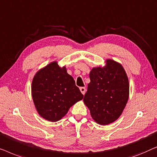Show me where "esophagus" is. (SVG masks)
Masks as SVG:
<instances>
[{"instance_id":"esophagus-1","label":"esophagus","mask_w":157,"mask_h":157,"mask_svg":"<svg viewBox=\"0 0 157 157\" xmlns=\"http://www.w3.org/2000/svg\"><path fill=\"white\" fill-rule=\"evenodd\" d=\"M79 90H80V92H82V94H85V92H86L85 87H82L79 88Z\"/></svg>"}]
</instances>
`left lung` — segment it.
<instances>
[{"instance_id":"left-lung-1","label":"left lung","mask_w":157,"mask_h":157,"mask_svg":"<svg viewBox=\"0 0 157 157\" xmlns=\"http://www.w3.org/2000/svg\"><path fill=\"white\" fill-rule=\"evenodd\" d=\"M83 101L94 121L107 125L122 114L129 95V83L123 66L112 59L93 67Z\"/></svg>"}]
</instances>
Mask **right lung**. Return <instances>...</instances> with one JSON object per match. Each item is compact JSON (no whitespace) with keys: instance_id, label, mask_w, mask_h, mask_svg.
<instances>
[{"instance_id":"obj_1","label":"right lung","mask_w":157,"mask_h":157,"mask_svg":"<svg viewBox=\"0 0 157 157\" xmlns=\"http://www.w3.org/2000/svg\"><path fill=\"white\" fill-rule=\"evenodd\" d=\"M31 92L37 113L50 122L61 120L72 105L83 98L65 66L59 67L57 61L49 63L35 73Z\"/></svg>"}]
</instances>
